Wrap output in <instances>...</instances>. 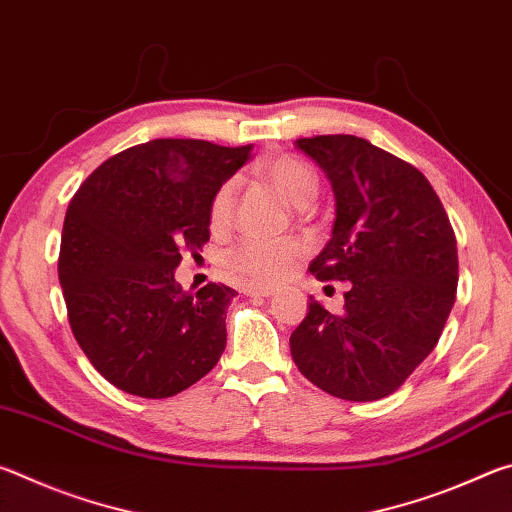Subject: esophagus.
<instances>
[{
	"label": "esophagus",
	"mask_w": 512,
	"mask_h": 512,
	"mask_svg": "<svg viewBox=\"0 0 512 512\" xmlns=\"http://www.w3.org/2000/svg\"><path fill=\"white\" fill-rule=\"evenodd\" d=\"M241 291L246 293V296H264V298H271L275 296V287H271V284H244L241 287Z\"/></svg>",
	"instance_id": "1"
}]
</instances>
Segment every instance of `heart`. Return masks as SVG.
Returning a JSON list of instances; mask_svg holds the SVG:
<instances>
[{"instance_id": "heart-1", "label": "heart", "mask_w": 512, "mask_h": 512, "mask_svg": "<svg viewBox=\"0 0 512 512\" xmlns=\"http://www.w3.org/2000/svg\"><path fill=\"white\" fill-rule=\"evenodd\" d=\"M257 173L271 183L277 194L293 207H307L318 194V176L307 162L293 155H271L259 162ZM237 201V183L225 180L210 201V225L221 232L230 225ZM302 250L293 241H241L225 255V266L232 273L255 282H277L287 277L300 262Z\"/></svg>"}]
</instances>
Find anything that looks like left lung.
I'll return each mask as SVG.
<instances>
[{"mask_svg":"<svg viewBox=\"0 0 512 512\" xmlns=\"http://www.w3.org/2000/svg\"><path fill=\"white\" fill-rule=\"evenodd\" d=\"M334 189L332 239L309 264L320 282H350L341 314L309 298L291 357L311 384L350 402L395 393L443 334L458 287L449 216L413 164L363 137L296 140Z\"/></svg>","mask_w":512,"mask_h":512,"instance_id":"obj_1","label":"left lung"}]
</instances>
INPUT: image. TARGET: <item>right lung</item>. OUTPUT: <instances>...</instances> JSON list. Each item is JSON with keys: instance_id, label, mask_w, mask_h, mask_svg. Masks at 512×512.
<instances>
[{"instance_id": "right-lung-1", "label": "right lung", "mask_w": 512, "mask_h": 512, "mask_svg": "<svg viewBox=\"0 0 512 512\" xmlns=\"http://www.w3.org/2000/svg\"><path fill=\"white\" fill-rule=\"evenodd\" d=\"M253 146L151 140L112 155L69 201L58 280L85 357L119 391L162 400L210 372L225 350L235 289L183 291L185 250L210 241V201Z\"/></svg>"}]
</instances>
